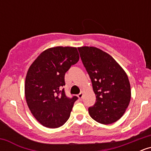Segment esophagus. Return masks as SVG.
<instances>
[{
    "instance_id": "obj_1",
    "label": "esophagus",
    "mask_w": 151,
    "mask_h": 151,
    "mask_svg": "<svg viewBox=\"0 0 151 151\" xmlns=\"http://www.w3.org/2000/svg\"><path fill=\"white\" fill-rule=\"evenodd\" d=\"M83 95H84V94H83L82 92H81L80 93H79V94H78V97H79V99H82Z\"/></svg>"
}]
</instances>
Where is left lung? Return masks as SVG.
Wrapping results in <instances>:
<instances>
[{
    "label": "left lung",
    "mask_w": 151,
    "mask_h": 151,
    "mask_svg": "<svg viewBox=\"0 0 151 151\" xmlns=\"http://www.w3.org/2000/svg\"><path fill=\"white\" fill-rule=\"evenodd\" d=\"M78 50L96 95L94 105L89 108L90 116L100 124H113L124 115L131 100L127 74L110 55L97 47L84 46Z\"/></svg>",
    "instance_id": "8db88e82"
}]
</instances>
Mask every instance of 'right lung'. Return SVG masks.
I'll use <instances>...</instances> for the list:
<instances>
[{"label": "right lung", "instance_id": "right-lung-1", "mask_svg": "<svg viewBox=\"0 0 151 151\" xmlns=\"http://www.w3.org/2000/svg\"><path fill=\"white\" fill-rule=\"evenodd\" d=\"M77 49L55 47L43 51L27 72L25 94L31 113L43 126L55 129L70 116L77 96L67 97L65 75L71 66L79 61Z\"/></svg>", "mask_w": 151, "mask_h": 151}]
</instances>
